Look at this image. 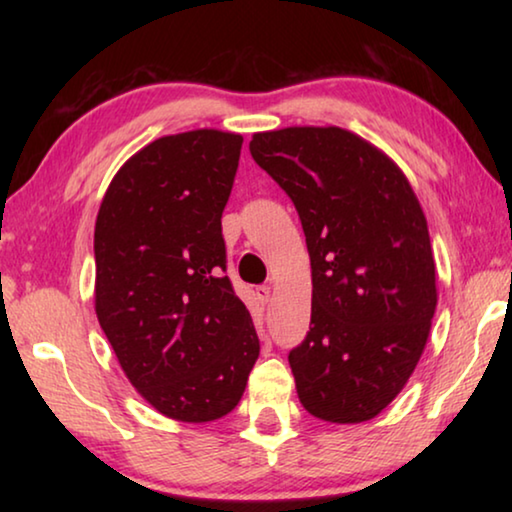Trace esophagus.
<instances>
[{"mask_svg": "<svg viewBox=\"0 0 512 512\" xmlns=\"http://www.w3.org/2000/svg\"><path fill=\"white\" fill-rule=\"evenodd\" d=\"M255 296H257L259 302H262V305H266V302L271 300V287H266V284H262V287H257Z\"/></svg>", "mask_w": 512, "mask_h": 512, "instance_id": "1", "label": "esophagus"}]
</instances>
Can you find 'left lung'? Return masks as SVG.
<instances>
[{
	"label": "left lung",
	"instance_id": "obj_1",
	"mask_svg": "<svg viewBox=\"0 0 512 512\" xmlns=\"http://www.w3.org/2000/svg\"><path fill=\"white\" fill-rule=\"evenodd\" d=\"M250 155L296 205L311 262V325L289 352L300 404L357 424L400 395L429 339L436 264L404 171L339 126L255 133Z\"/></svg>",
	"mask_w": 512,
	"mask_h": 512
}]
</instances>
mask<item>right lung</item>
Instances as JSON below:
<instances>
[{
	"label": "right lung",
	"instance_id": "1",
	"mask_svg": "<svg viewBox=\"0 0 512 512\" xmlns=\"http://www.w3.org/2000/svg\"><path fill=\"white\" fill-rule=\"evenodd\" d=\"M244 137L164 135L115 173L94 225V311L128 381L180 422L228 415L259 339L225 271L221 214Z\"/></svg>",
	"mask_w": 512,
	"mask_h": 512
}]
</instances>
